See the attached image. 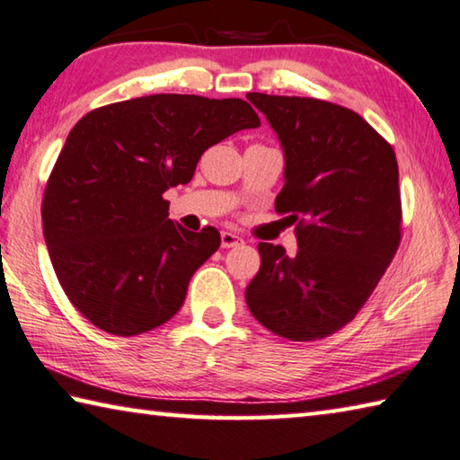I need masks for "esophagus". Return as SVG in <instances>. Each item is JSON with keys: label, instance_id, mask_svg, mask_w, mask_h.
Instances as JSON below:
<instances>
[{"label": "esophagus", "instance_id": "1", "mask_svg": "<svg viewBox=\"0 0 460 460\" xmlns=\"http://www.w3.org/2000/svg\"><path fill=\"white\" fill-rule=\"evenodd\" d=\"M241 243H243V239H241L239 235H235V233H231V231H223V233H221V245H223L225 249L237 247V245H241Z\"/></svg>", "mask_w": 460, "mask_h": 460}]
</instances>
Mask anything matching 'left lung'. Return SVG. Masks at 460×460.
Instances as JSON below:
<instances>
[{"instance_id": "1", "label": "left lung", "mask_w": 460, "mask_h": 460, "mask_svg": "<svg viewBox=\"0 0 460 460\" xmlns=\"http://www.w3.org/2000/svg\"><path fill=\"white\" fill-rule=\"evenodd\" d=\"M284 147L276 213L296 223L298 252L260 243L245 290L252 314L290 341H316L351 323L402 239L394 147L351 109L313 97L249 93Z\"/></svg>"}]
</instances>
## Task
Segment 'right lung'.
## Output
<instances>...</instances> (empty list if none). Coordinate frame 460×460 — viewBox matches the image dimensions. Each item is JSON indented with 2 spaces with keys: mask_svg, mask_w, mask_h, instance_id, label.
Listing matches in <instances>:
<instances>
[{
  "mask_svg": "<svg viewBox=\"0 0 460 460\" xmlns=\"http://www.w3.org/2000/svg\"><path fill=\"white\" fill-rule=\"evenodd\" d=\"M243 99L160 93L93 109L71 129L42 199L52 268L97 329L134 337L170 321L194 271L221 245L168 219L170 186L239 129L260 128Z\"/></svg>",
  "mask_w": 460,
  "mask_h": 460,
  "instance_id": "obj_1",
  "label": "right lung"
}]
</instances>
